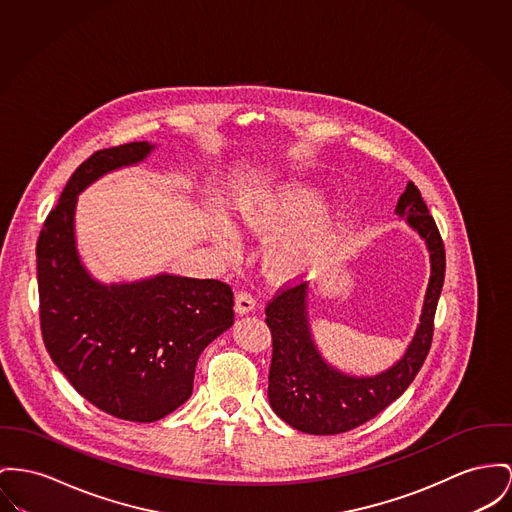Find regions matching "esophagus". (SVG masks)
Masks as SVG:
<instances>
[{"label":"esophagus","mask_w":512,"mask_h":512,"mask_svg":"<svg viewBox=\"0 0 512 512\" xmlns=\"http://www.w3.org/2000/svg\"><path fill=\"white\" fill-rule=\"evenodd\" d=\"M254 305H256V301L248 291L240 289L239 293L235 295V308L239 314H248L250 310H254Z\"/></svg>","instance_id":"obj_1"}]
</instances>
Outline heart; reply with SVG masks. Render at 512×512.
Masks as SVG:
<instances>
[{"mask_svg":"<svg viewBox=\"0 0 512 512\" xmlns=\"http://www.w3.org/2000/svg\"><path fill=\"white\" fill-rule=\"evenodd\" d=\"M320 198V190L305 182H293L268 192L246 194L237 205L240 225L254 235H272L289 223L307 217L318 207ZM320 239L322 217L277 240L268 252V268L277 275L301 270L318 250ZM221 242L231 248V233H221Z\"/></svg>","mask_w":512,"mask_h":512,"instance_id":"b5f03b06","label":"heart"}]
</instances>
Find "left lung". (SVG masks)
Instances as JSON below:
<instances>
[{
  "label": "left lung",
  "mask_w": 512,
  "mask_h": 512,
  "mask_svg": "<svg viewBox=\"0 0 512 512\" xmlns=\"http://www.w3.org/2000/svg\"><path fill=\"white\" fill-rule=\"evenodd\" d=\"M431 256V277L419 326L406 355L376 376L343 375L318 353L307 318V283L279 289L266 307L272 332L270 406L293 429L310 435H340L376 417L398 400L423 367L433 341L435 312L444 283V244L419 188L408 182L396 205Z\"/></svg>",
  "instance_id": "obj_1"
}]
</instances>
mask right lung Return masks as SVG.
I'll return each instance as SVG.
<instances>
[{
	"label": "right lung",
	"instance_id": "right-lung-1",
	"mask_svg": "<svg viewBox=\"0 0 512 512\" xmlns=\"http://www.w3.org/2000/svg\"><path fill=\"white\" fill-rule=\"evenodd\" d=\"M151 149L134 141L83 161L36 242L40 330L52 361L93 406L139 423L163 419L192 396L202 351L235 320L233 291L219 279L161 273L103 285L79 260L77 194L106 172L143 161Z\"/></svg>",
	"mask_w": 512,
	"mask_h": 512
}]
</instances>
